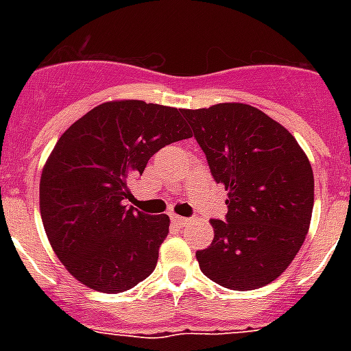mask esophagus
Returning <instances> with one entry per match:
<instances>
[{
    "label": "esophagus",
    "instance_id": "34e87169",
    "mask_svg": "<svg viewBox=\"0 0 351 351\" xmlns=\"http://www.w3.org/2000/svg\"><path fill=\"white\" fill-rule=\"evenodd\" d=\"M171 220H173V222L178 226H186L187 222H189V219H186V217H180V215H171Z\"/></svg>",
    "mask_w": 351,
    "mask_h": 351
}]
</instances>
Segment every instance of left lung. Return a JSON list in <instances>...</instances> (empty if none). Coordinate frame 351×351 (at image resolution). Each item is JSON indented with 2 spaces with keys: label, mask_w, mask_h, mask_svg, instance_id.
Returning a JSON list of instances; mask_svg holds the SVG:
<instances>
[{
  "label": "left lung",
  "mask_w": 351,
  "mask_h": 351,
  "mask_svg": "<svg viewBox=\"0 0 351 351\" xmlns=\"http://www.w3.org/2000/svg\"><path fill=\"white\" fill-rule=\"evenodd\" d=\"M217 184L228 189L226 220L197 251L200 269L224 288L266 286L291 264L313 211V171L291 132L245 104L184 109Z\"/></svg>",
  "instance_id": "left-lung-1"
}]
</instances>
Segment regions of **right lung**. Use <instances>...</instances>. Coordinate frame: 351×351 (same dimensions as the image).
<instances>
[{
  "instance_id": "right-lung-1",
  "label": "right lung",
  "mask_w": 351,
  "mask_h": 351,
  "mask_svg": "<svg viewBox=\"0 0 351 351\" xmlns=\"http://www.w3.org/2000/svg\"><path fill=\"white\" fill-rule=\"evenodd\" d=\"M182 112L142 100L107 101L74 121L47 160L43 228L63 266L90 289L120 293L154 271L169 217L125 202L149 158L191 136Z\"/></svg>"
}]
</instances>
